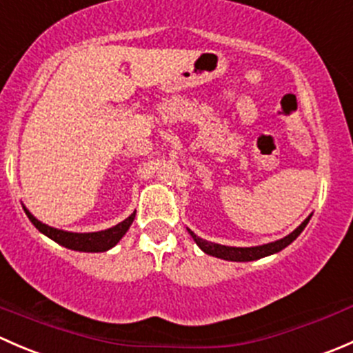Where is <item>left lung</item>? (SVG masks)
<instances>
[{
  "mask_svg": "<svg viewBox=\"0 0 353 353\" xmlns=\"http://www.w3.org/2000/svg\"><path fill=\"white\" fill-rule=\"evenodd\" d=\"M309 220H311V215H309L307 219H305L304 222H302L301 225L294 230V232H290L288 236L283 237V239L275 241V243L263 244V245H254V248H232V245L215 244V243H210V241H205V239H201V237H198L193 230L188 229V232L191 234V237L194 239V243H196L199 248H201V251L206 252V254L215 256V258H220V259H227V261H254V259L265 258V256H270V254H275V252L285 249L288 244L294 243V241L301 236L302 230L305 229V225L309 223Z\"/></svg>",
  "mask_w": 353,
  "mask_h": 353,
  "instance_id": "left-lung-1",
  "label": "left lung"
}]
</instances>
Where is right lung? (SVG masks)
Here are the masks:
<instances>
[{"instance_id":"add662e5","label":"right lung","mask_w":353,"mask_h":353,"mask_svg":"<svg viewBox=\"0 0 353 353\" xmlns=\"http://www.w3.org/2000/svg\"><path fill=\"white\" fill-rule=\"evenodd\" d=\"M25 213H27L28 220L35 225V229H39V232H42L44 236H48L49 239H52L54 243L65 245L68 249H73V251H83V252H104L108 249L114 248L121 239H123L124 234L128 232L130 225L133 223L134 215L137 212L131 213L126 220H123L117 225L110 227V229L99 230V232H66V230L54 229V227H49L46 223H42L41 220L35 219L30 212L23 206Z\"/></svg>"}]
</instances>
